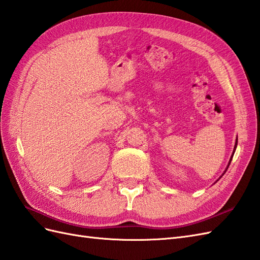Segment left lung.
Masks as SVG:
<instances>
[{
	"label": "left lung",
	"mask_w": 260,
	"mask_h": 260,
	"mask_svg": "<svg viewBox=\"0 0 260 260\" xmlns=\"http://www.w3.org/2000/svg\"><path fill=\"white\" fill-rule=\"evenodd\" d=\"M236 147H237V139H236V143H235V147H234V151H233V154H232V157H231V159H230V162H229V165H228V168H229V166H230V164H231V161H232V158H233V156H234V152H235V149H236ZM228 168H226V170H228ZM225 170V171H226ZM224 171V172H225ZM222 177V176H221Z\"/></svg>",
	"instance_id": "obj_1"
}]
</instances>
